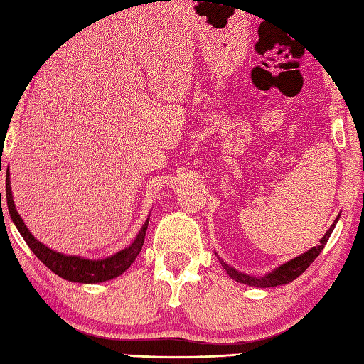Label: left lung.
Listing matches in <instances>:
<instances>
[{"mask_svg": "<svg viewBox=\"0 0 364 364\" xmlns=\"http://www.w3.org/2000/svg\"><path fill=\"white\" fill-rule=\"evenodd\" d=\"M336 222H338V219L333 222V225L328 228L327 233L323 235L319 245H316V247H313V249L308 250L306 253L300 255V257L288 261V262H286V264H283V266H280L278 269L272 270V272L267 274L266 277H258L257 278V277L245 275V274L237 272L236 269L230 267L227 262H223L222 259H219V261H220V264L223 266V269L227 270V274L231 278H235V280L239 282V283H244V284H249V286H257V288H270V286H278V284L291 283L292 280H296L299 275L304 274L305 270L311 266V262L319 257V253L323 250V247H326L328 237L331 235V231H333V228L336 225Z\"/></svg>", "mask_w": 364, "mask_h": 364, "instance_id": "8db88e82", "label": "left lung"}]
</instances>
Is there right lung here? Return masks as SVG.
I'll return each mask as SVG.
<instances>
[{"mask_svg": "<svg viewBox=\"0 0 364 364\" xmlns=\"http://www.w3.org/2000/svg\"><path fill=\"white\" fill-rule=\"evenodd\" d=\"M6 200L7 208H9L11 219L14 220L15 227L18 228L20 235L25 239L29 249L33 250L36 257L41 259L43 264L53 270L54 274L65 278L68 282H78V283H100L111 280V278L119 277L120 274L133 264V261L137 258L139 252L142 250V245L145 241V233L149 228V220L144 223L142 230L139 231L136 241L127 249L115 253L114 257L106 259H86L80 257H67V255H60L54 252L48 247H45L42 242H38L34 236L29 233L25 223H23L20 214L15 210L14 200H12V191H11V181H9V172L6 178ZM1 202V196H0Z\"/></svg>", "mask_w": 364, "mask_h": 364, "instance_id": "right-lung-1", "label": "right lung"}]
</instances>
